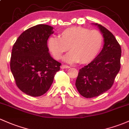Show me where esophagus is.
<instances>
[{
	"label": "esophagus",
	"instance_id": "1",
	"mask_svg": "<svg viewBox=\"0 0 129 129\" xmlns=\"http://www.w3.org/2000/svg\"><path fill=\"white\" fill-rule=\"evenodd\" d=\"M70 66H68V65H65V64H63L61 66V69H67V68H70Z\"/></svg>",
	"mask_w": 129,
	"mask_h": 129
}]
</instances>
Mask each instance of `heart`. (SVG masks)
<instances>
[{"instance_id": "heart-1", "label": "heart", "mask_w": 129, "mask_h": 129, "mask_svg": "<svg viewBox=\"0 0 129 129\" xmlns=\"http://www.w3.org/2000/svg\"><path fill=\"white\" fill-rule=\"evenodd\" d=\"M103 36L98 30H90L81 26H73L63 30L59 38L50 37L47 45L49 50L56 59L61 58L63 53L71 52L64 57L68 63H90L96 58L102 50Z\"/></svg>"}]
</instances>
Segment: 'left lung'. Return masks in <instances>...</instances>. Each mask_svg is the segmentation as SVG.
Listing matches in <instances>:
<instances>
[{"label":"left lung","mask_w":129,"mask_h":129,"mask_svg":"<svg viewBox=\"0 0 129 129\" xmlns=\"http://www.w3.org/2000/svg\"><path fill=\"white\" fill-rule=\"evenodd\" d=\"M104 38L103 47L94 60L79 70L76 87L82 96H99L112 87L120 68L121 48L113 34L97 23Z\"/></svg>","instance_id":"obj_1"}]
</instances>
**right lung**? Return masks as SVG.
<instances>
[{
	"label": "right lung",
	"instance_id": "add662e5",
	"mask_svg": "<svg viewBox=\"0 0 129 129\" xmlns=\"http://www.w3.org/2000/svg\"><path fill=\"white\" fill-rule=\"evenodd\" d=\"M53 27L38 24L23 32L13 46L10 70L17 87L32 96L45 93L60 69L61 63L50 55L47 40Z\"/></svg>",
	"mask_w": 129,
	"mask_h": 129
}]
</instances>
